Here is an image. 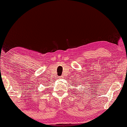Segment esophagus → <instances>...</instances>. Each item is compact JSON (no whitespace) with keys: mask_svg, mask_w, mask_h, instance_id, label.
Segmentation results:
<instances>
[{"mask_svg":"<svg viewBox=\"0 0 127 127\" xmlns=\"http://www.w3.org/2000/svg\"><path fill=\"white\" fill-rule=\"evenodd\" d=\"M60 77H61V78H62V77H63V76H60Z\"/></svg>","mask_w":127,"mask_h":127,"instance_id":"34e87169","label":"esophagus"}]
</instances>
